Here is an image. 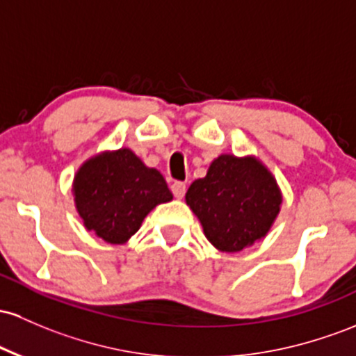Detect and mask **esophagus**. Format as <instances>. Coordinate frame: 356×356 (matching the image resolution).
<instances>
[{
  "label": "esophagus",
  "instance_id": "1",
  "mask_svg": "<svg viewBox=\"0 0 356 356\" xmlns=\"http://www.w3.org/2000/svg\"><path fill=\"white\" fill-rule=\"evenodd\" d=\"M170 191H172V194H174L175 197L182 199V197H184V194H186V184H184V182H174V184L170 186Z\"/></svg>",
  "mask_w": 356,
  "mask_h": 356
}]
</instances>
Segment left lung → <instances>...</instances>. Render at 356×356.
Returning <instances> with one entry per match:
<instances>
[{
  "label": "left lung",
  "instance_id": "obj_1",
  "mask_svg": "<svg viewBox=\"0 0 356 356\" xmlns=\"http://www.w3.org/2000/svg\"><path fill=\"white\" fill-rule=\"evenodd\" d=\"M186 204L214 248L235 253L267 236L282 208V191L259 157L222 154L189 186Z\"/></svg>",
  "mask_w": 356,
  "mask_h": 356
}]
</instances>
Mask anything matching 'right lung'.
<instances>
[{"label": "right lung", "instance_id": "obj_1", "mask_svg": "<svg viewBox=\"0 0 356 356\" xmlns=\"http://www.w3.org/2000/svg\"><path fill=\"white\" fill-rule=\"evenodd\" d=\"M72 196L84 228L111 245L127 243L152 209L172 201L162 174L127 147L84 160L74 174Z\"/></svg>", "mask_w": 356, "mask_h": 356}]
</instances>
